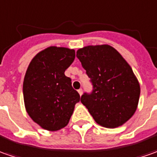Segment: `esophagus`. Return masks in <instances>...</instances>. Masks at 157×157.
I'll return each instance as SVG.
<instances>
[{
    "label": "esophagus",
    "mask_w": 157,
    "mask_h": 157,
    "mask_svg": "<svg viewBox=\"0 0 157 157\" xmlns=\"http://www.w3.org/2000/svg\"><path fill=\"white\" fill-rule=\"evenodd\" d=\"M78 93L80 95H82V88H80V89H78Z\"/></svg>",
    "instance_id": "esophagus-1"
}]
</instances>
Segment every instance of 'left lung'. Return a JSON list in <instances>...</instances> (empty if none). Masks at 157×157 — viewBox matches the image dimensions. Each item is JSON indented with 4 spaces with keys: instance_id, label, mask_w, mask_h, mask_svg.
<instances>
[{
    "instance_id": "1",
    "label": "left lung",
    "mask_w": 157,
    "mask_h": 157,
    "mask_svg": "<svg viewBox=\"0 0 157 157\" xmlns=\"http://www.w3.org/2000/svg\"><path fill=\"white\" fill-rule=\"evenodd\" d=\"M76 56L93 85L92 93H84L81 102L98 124L122 125L135 113L140 96L139 82L131 66L108 44L79 49Z\"/></svg>"
}]
</instances>
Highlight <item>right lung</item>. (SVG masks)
<instances>
[{"label":"right lung","instance_id":"right-lung-1","mask_svg":"<svg viewBox=\"0 0 157 157\" xmlns=\"http://www.w3.org/2000/svg\"><path fill=\"white\" fill-rule=\"evenodd\" d=\"M75 57V50L51 46L31 61L23 82L27 113L41 127L55 132L65 127L80 94L64 75Z\"/></svg>","mask_w":157,"mask_h":157}]
</instances>
